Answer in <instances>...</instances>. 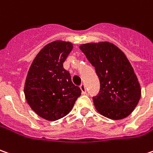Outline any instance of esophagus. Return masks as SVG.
I'll return each mask as SVG.
<instances>
[{
    "mask_svg": "<svg viewBox=\"0 0 153 153\" xmlns=\"http://www.w3.org/2000/svg\"><path fill=\"white\" fill-rule=\"evenodd\" d=\"M80 89H81V91L82 94H86V88H85V85H84V84H82L81 85H80Z\"/></svg>",
    "mask_w": 153,
    "mask_h": 153,
    "instance_id": "34e87169",
    "label": "esophagus"
}]
</instances>
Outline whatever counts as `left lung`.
<instances>
[{
  "mask_svg": "<svg viewBox=\"0 0 153 153\" xmlns=\"http://www.w3.org/2000/svg\"><path fill=\"white\" fill-rule=\"evenodd\" d=\"M79 49L100 79V92L93 97L97 111L113 120L128 117L139 102L141 89L125 54L108 41L82 44Z\"/></svg>",
  "mask_w": 153,
  "mask_h": 153,
  "instance_id": "obj_1",
  "label": "left lung"
}]
</instances>
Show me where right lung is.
I'll return each mask as SVG.
<instances>
[{"instance_id": "right-lung-1", "label": "right lung", "mask_w": 153, "mask_h": 153, "mask_svg": "<svg viewBox=\"0 0 153 153\" xmlns=\"http://www.w3.org/2000/svg\"><path fill=\"white\" fill-rule=\"evenodd\" d=\"M72 49L71 42L52 41L40 51L29 67L24 84L25 99L36 114L48 121L65 117L81 95L63 68Z\"/></svg>"}]
</instances>
